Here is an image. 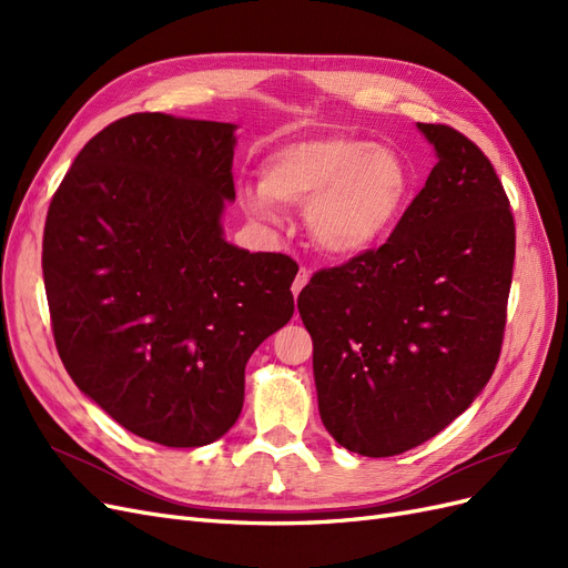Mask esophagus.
<instances>
[{"instance_id": "34e87169", "label": "esophagus", "mask_w": 568, "mask_h": 568, "mask_svg": "<svg viewBox=\"0 0 568 568\" xmlns=\"http://www.w3.org/2000/svg\"><path fill=\"white\" fill-rule=\"evenodd\" d=\"M307 280H311V270L301 267V270H298V277L294 280V286H291V291H294V298H298V294H301V291H303L305 284H307Z\"/></svg>"}]
</instances>
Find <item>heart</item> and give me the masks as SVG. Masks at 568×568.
Masks as SVG:
<instances>
[{"mask_svg": "<svg viewBox=\"0 0 568 568\" xmlns=\"http://www.w3.org/2000/svg\"><path fill=\"white\" fill-rule=\"evenodd\" d=\"M261 186H244L246 209L272 220V203L305 205L313 244L334 257H353L382 244L403 220L415 178L386 144L348 134L291 140L261 161Z\"/></svg>", "mask_w": 568, "mask_h": 568, "instance_id": "1", "label": "heart"}]
</instances>
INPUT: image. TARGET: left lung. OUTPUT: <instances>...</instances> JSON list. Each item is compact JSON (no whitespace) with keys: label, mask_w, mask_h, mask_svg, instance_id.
Listing matches in <instances>:
<instances>
[{"label":"left lung","mask_w":568,"mask_h":568,"mask_svg":"<svg viewBox=\"0 0 568 568\" xmlns=\"http://www.w3.org/2000/svg\"><path fill=\"white\" fill-rule=\"evenodd\" d=\"M417 125L438 163L388 242L315 272L298 296L320 417L365 457L440 434L484 390L505 338L517 244L505 186L469 136Z\"/></svg>","instance_id":"obj_1"}]
</instances>
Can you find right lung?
I'll return each mask as SVG.
<instances>
[{"label":"right lung","mask_w":568,"mask_h":568,"mask_svg":"<svg viewBox=\"0 0 568 568\" xmlns=\"http://www.w3.org/2000/svg\"><path fill=\"white\" fill-rule=\"evenodd\" d=\"M234 125L132 113L82 146L51 196L42 272L75 386L168 448L225 436L253 351L294 315L298 265L225 242Z\"/></svg>","instance_id":"right-lung-1"}]
</instances>
